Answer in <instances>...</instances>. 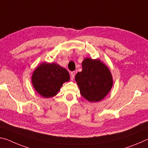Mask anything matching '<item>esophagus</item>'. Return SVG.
I'll use <instances>...</instances> for the list:
<instances>
[{
	"mask_svg": "<svg viewBox=\"0 0 148 148\" xmlns=\"http://www.w3.org/2000/svg\"><path fill=\"white\" fill-rule=\"evenodd\" d=\"M75 74H76V72H75L74 71L71 72V73H70V77H71V79H73L74 78Z\"/></svg>",
	"mask_w": 148,
	"mask_h": 148,
	"instance_id": "34e87169",
	"label": "esophagus"
}]
</instances>
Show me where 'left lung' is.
Returning <instances> with one entry per match:
<instances>
[{
	"label": "left lung",
	"mask_w": 148,
	"mask_h": 148,
	"mask_svg": "<svg viewBox=\"0 0 148 148\" xmlns=\"http://www.w3.org/2000/svg\"><path fill=\"white\" fill-rule=\"evenodd\" d=\"M82 70L75 76L81 95L91 103L101 101L111 91L113 79L111 72L99 59L86 58Z\"/></svg>",
	"instance_id": "1"
}]
</instances>
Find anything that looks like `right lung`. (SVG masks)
<instances>
[{
	"label": "right lung",
	"mask_w": 148,
	"mask_h": 148,
	"mask_svg": "<svg viewBox=\"0 0 148 148\" xmlns=\"http://www.w3.org/2000/svg\"><path fill=\"white\" fill-rule=\"evenodd\" d=\"M69 79V72L57 63L42 62L33 72L32 83L39 95L49 98L57 95L62 84Z\"/></svg>",
	"instance_id": "right-lung-1"
}]
</instances>
